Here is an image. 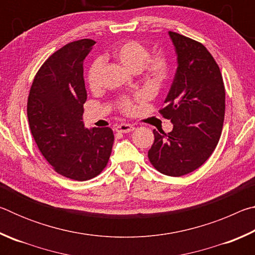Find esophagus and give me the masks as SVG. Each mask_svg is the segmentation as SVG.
Segmentation results:
<instances>
[{
    "label": "esophagus",
    "instance_id": "1",
    "mask_svg": "<svg viewBox=\"0 0 255 255\" xmlns=\"http://www.w3.org/2000/svg\"><path fill=\"white\" fill-rule=\"evenodd\" d=\"M132 130H135V127H133L132 125H129V124H122V125H119V126L116 127V131H118V132L127 133V132L132 131Z\"/></svg>",
    "mask_w": 255,
    "mask_h": 255
}]
</instances>
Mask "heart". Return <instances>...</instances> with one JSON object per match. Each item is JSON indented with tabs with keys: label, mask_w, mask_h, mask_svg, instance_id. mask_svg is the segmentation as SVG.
<instances>
[{
	"label": "heart",
	"mask_w": 255,
	"mask_h": 255,
	"mask_svg": "<svg viewBox=\"0 0 255 255\" xmlns=\"http://www.w3.org/2000/svg\"><path fill=\"white\" fill-rule=\"evenodd\" d=\"M110 57L117 60L119 64L130 72L143 71L144 75L152 84H159L166 74V62L159 55L148 57V49L135 40H127L115 45L109 54L103 56V59ZM101 62L99 59L93 60L86 71V83L91 90L99 86ZM119 107L125 112H130L133 109L132 102L129 99H124L119 102Z\"/></svg>",
	"instance_id": "obj_1"
}]
</instances>
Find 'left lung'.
<instances>
[{
    "mask_svg": "<svg viewBox=\"0 0 255 255\" xmlns=\"http://www.w3.org/2000/svg\"><path fill=\"white\" fill-rule=\"evenodd\" d=\"M176 54V72L159 114L173 124L165 133L154 129L148 150L161 173L181 176L200 167L216 148L225 116V88L221 70L206 47L169 31Z\"/></svg>",
    "mask_w": 255,
    "mask_h": 255,
    "instance_id": "8db88e82",
    "label": "left lung"
}]
</instances>
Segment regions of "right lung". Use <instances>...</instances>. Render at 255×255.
<instances>
[{
    "label": "right lung",
    "mask_w": 255,
    "mask_h": 255,
    "mask_svg": "<svg viewBox=\"0 0 255 255\" xmlns=\"http://www.w3.org/2000/svg\"><path fill=\"white\" fill-rule=\"evenodd\" d=\"M96 41L70 42L50 56L34 76L27 114L38 148L57 173L76 181L100 174L109 161L111 128H85L83 60Z\"/></svg>",
    "instance_id": "right-lung-1"
}]
</instances>
